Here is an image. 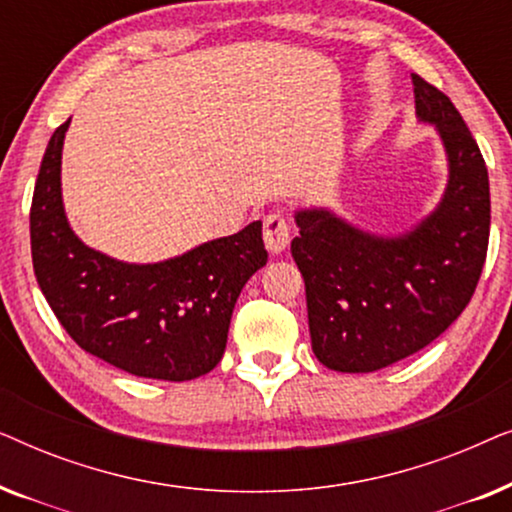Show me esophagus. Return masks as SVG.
<instances>
[{"instance_id":"obj_1","label":"esophagus","mask_w":512,"mask_h":512,"mask_svg":"<svg viewBox=\"0 0 512 512\" xmlns=\"http://www.w3.org/2000/svg\"><path fill=\"white\" fill-rule=\"evenodd\" d=\"M263 240L270 254H282L291 242V226L282 214L265 216L263 223Z\"/></svg>"}]
</instances>
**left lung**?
Instances as JSON below:
<instances>
[{
  "instance_id": "obj_1",
  "label": "left lung",
  "mask_w": 512,
  "mask_h": 512,
  "mask_svg": "<svg viewBox=\"0 0 512 512\" xmlns=\"http://www.w3.org/2000/svg\"><path fill=\"white\" fill-rule=\"evenodd\" d=\"M415 109L447 156L438 207L375 235L328 207L296 212L291 256L305 279L312 352L338 373H373L431 345L466 310L489 242L485 158L450 97L412 74Z\"/></svg>"
}]
</instances>
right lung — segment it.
I'll return each instance as SVG.
<instances>
[{"label": "right lung", "mask_w": 512, "mask_h": 512, "mask_svg": "<svg viewBox=\"0 0 512 512\" xmlns=\"http://www.w3.org/2000/svg\"><path fill=\"white\" fill-rule=\"evenodd\" d=\"M69 121L53 132L32 195V263L41 293L76 345L125 373L167 382L207 375L226 352L240 291L268 263L263 223L160 263H123L90 249L62 205Z\"/></svg>", "instance_id": "right-lung-1"}]
</instances>
